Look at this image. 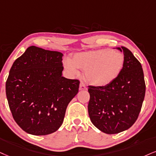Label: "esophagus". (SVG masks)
Returning <instances> with one entry per match:
<instances>
[{"instance_id": "obj_1", "label": "esophagus", "mask_w": 156, "mask_h": 156, "mask_svg": "<svg viewBox=\"0 0 156 156\" xmlns=\"http://www.w3.org/2000/svg\"><path fill=\"white\" fill-rule=\"evenodd\" d=\"M87 90V86H86L83 82H81L80 84V90Z\"/></svg>"}]
</instances>
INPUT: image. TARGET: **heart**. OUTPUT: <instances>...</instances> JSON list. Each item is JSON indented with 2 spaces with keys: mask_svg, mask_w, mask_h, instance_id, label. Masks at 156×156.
Listing matches in <instances>:
<instances>
[{
  "mask_svg": "<svg viewBox=\"0 0 156 156\" xmlns=\"http://www.w3.org/2000/svg\"><path fill=\"white\" fill-rule=\"evenodd\" d=\"M124 63V56L120 52L111 49H99L76 54L72 62L66 61L64 67L71 74H78L77 69L84 72L89 83L95 86H105L116 79Z\"/></svg>",
  "mask_w": 156,
  "mask_h": 156,
  "instance_id": "1",
  "label": "heart"
}]
</instances>
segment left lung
Wrapping results in <instances>:
<instances>
[{"label":"left lung","instance_id":"obj_1","mask_svg":"<svg viewBox=\"0 0 156 156\" xmlns=\"http://www.w3.org/2000/svg\"><path fill=\"white\" fill-rule=\"evenodd\" d=\"M124 63L119 76L105 86H88V113L91 122L104 133L117 134L128 129L139 116L145 94L141 63L125 47Z\"/></svg>","mask_w":156,"mask_h":156}]
</instances>
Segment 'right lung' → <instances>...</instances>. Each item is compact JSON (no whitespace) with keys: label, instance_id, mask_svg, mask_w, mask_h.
<instances>
[{"label":"right lung","instance_id":"add662e5","mask_svg":"<svg viewBox=\"0 0 156 156\" xmlns=\"http://www.w3.org/2000/svg\"><path fill=\"white\" fill-rule=\"evenodd\" d=\"M63 54L30 46L13 63L5 82L9 108L24 132L46 135L62 124L80 81L62 76Z\"/></svg>","mask_w":156,"mask_h":156}]
</instances>
